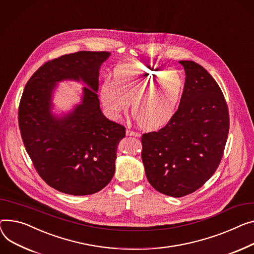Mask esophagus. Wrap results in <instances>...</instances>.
Here are the masks:
<instances>
[{
  "instance_id": "obj_1",
  "label": "esophagus",
  "mask_w": 254,
  "mask_h": 254,
  "mask_svg": "<svg viewBox=\"0 0 254 254\" xmlns=\"http://www.w3.org/2000/svg\"><path fill=\"white\" fill-rule=\"evenodd\" d=\"M127 136H133V137H140L141 134L137 131H133V130H130V129H127Z\"/></svg>"
}]
</instances>
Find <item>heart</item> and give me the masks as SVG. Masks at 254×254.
I'll use <instances>...</instances> for the list:
<instances>
[{"label":"heart","mask_w":254,"mask_h":254,"mask_svg":"<svg viewBox=\"0 0 254 254\" xmlns=\"http://www.w3.org/2000/svg\"><path fill=\"white\" fill-rule=\"evenodd\" d=\"M184 83L175 70L164 71L153 64H122L113 71L112 81L101 87V99L112 115L130 110L143 129L161 128L174 116Z\"/></svg>","instance_id":"1"}]
</instances>
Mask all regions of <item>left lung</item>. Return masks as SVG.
<instances>
[{
  "label": "left lung",
  "instance_id": "left-lung-1",
  "mask_svg": "<svg viewBox=\"0 0 254 254\" xmlns=\"http://www.w3.org/2000/svg\"><path fill=\"white\" fill-rule=\"evenodd\" d=\"M180 63L186 82L178 110L162 128L141 139L149 183L172 197L189 195L212 177L230 128L228 105L214 78L198 63Z\"/></svg>",
  "mask_w": 254,
  "mask_h": 254
}]
</instances>
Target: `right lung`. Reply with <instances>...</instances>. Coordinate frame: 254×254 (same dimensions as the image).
Here are the masks:
<instances>
[{"instance_id":"1","label":"right lung","mask_w":254,"mask_h":254,"mask_svg":"<svg viewBox=\"0 0 254 254\" xmlns=\"http://www.w3.org/2000/svg\"><path fill=\"white\" fill-rule=\"evenodd\" d=\"M111 53L79 51L44 63L32 74L18 108L21 138L39 176L59 192L82 196L102 190L115 172L116 148L126 136L109 121L97 95L99 68ZM81 78L83 103L58 120L50 114V93L57 81Z\"/></svg>"}]
</instances>
